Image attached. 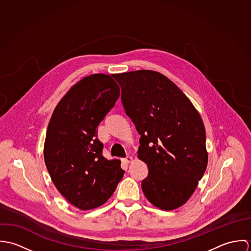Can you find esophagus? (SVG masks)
I'll return each mask as SVG.
<instances>
[{
    "label": "esophagus",
    "mask_w": 251,
    "mask_h": 251,
    "mask_svg": "<svg viewBox=\"0 0 251 251\" xmlns=\"http://www.w3.org/2000/svg\"><path fill=\"white\" fill-rule=\"evenodd\" d=\"M132 160H133V157H132V156H129V155L123 159V161H124L125 163H130Z\"/></svg>",
    "instance_id": "esophagus-1"
}]
</instances>
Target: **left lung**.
Returning a JSON list of instances; mask_svg holds the SVG:
<instances>
[{
	"instance_id": "obj_1",
	"label": "left lung",
	"mask_w": 251,
	"mask_h": 251,
	"mask_svg": "<svg viewBox=\"0 0 251 251\" xmlns=\"http://www.w3.org/2000/svg\"><path fill=\"white\" fill-rule=\"evenodd\" d=\"M122 101L141 135L138 158L149 168L146 198L163 211L176 210L195 191L208 164L202 119L170 79L153 71L115 74Z\"/></svg>"
}]
</instances>
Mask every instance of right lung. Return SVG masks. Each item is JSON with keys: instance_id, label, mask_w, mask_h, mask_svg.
<instances>
[{"instance_id": "obj_1", "label": "right lung", "mask_w": 251, "mask_h": 251, "mask_svg": "<svg viewBox=\"0 0 251 251\" xmlns=\"http://www.w3.org/2000/svg\"><path fill=\"white\" fill-rule=\"evenodd\" d=\"M120 97L108 74L78 81L63 97L48 124L44 161L59 192L79 210H93L112 196L125 171L119 159H106L97 127Z\"/></svg>"}]
</instances>
